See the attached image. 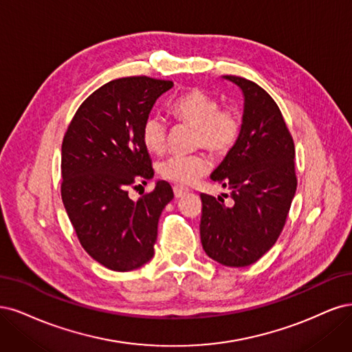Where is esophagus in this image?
Segmentation results:
<instances>
[{"mask_svg":"<svg viewBox=\"0 0 352 352\" xmlns=\"http://www.w3.org/2000/svg\"><path fill=\"white\" fill-rule=\"evenodd\" d=\"M187 192H188V188H186V187H183V186H175V187H174V195H175L177 199L186 196Z\"/></svg>","mask_w":352,"mask_h":352,"instance_id":"esophagus-1","label":"esophagus"}]
</instances>
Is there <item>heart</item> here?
<instances>
[{
	"label": "heart",
	"instance_id": "b5f03b06",
	"mask_svg": "<svg viewBox=\"0 0 352 352\" xmlns=\"http://www.w3.org/2000/svg\"><path fill=\"white\" fill-rule=\"evenodd\" d=\"M174 117L196 127V144L209 152L223 156L230 153L240 139L243 118L235 108L221 109V102L205 90L192 89L181 95L173 105ZM166 122L156 116L147 117L142 126V142L147 152L162 153L166 147ZM210 162L203 153L179 156L173 155L157 164V173L177 184H192L208 174Z\"/></svg>",
	"mask_w": 352,
	"mask_h": 352
}]
</instances>
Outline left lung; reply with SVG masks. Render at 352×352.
Returning a JSON list of instances; mask_svg holds the SVG:
<instances>
[{"instance_id":"1","label":"left lung","mask_w":352,"mask_h":352,"mask_svg":"<svg viewBox=\"0 0 352 352\" xmlns=\"http://www.w3.org/2000/svg\"><path fill=\"white\" fill-rule=\"evenodd\" d=\"M223 78L243 90V131L210 178L231 190L234 205L201 192L200 240L218 263L244 267L269 252L283 230L297 190L296 147L265 89L238 76Z\"/></svg>"}]
</instances>
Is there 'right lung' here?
<instances>
[{
  "instance_id": "right-lung-1",
  "label": "right lung",
  "mask_w": 352,
  "mask_h": 352,
  "mask_svg": "<svg viewBox=\"0 0 352 352\" xmlns=\"http://www.w3.org/2000/svg\"><path fill=\"white\" fill-rule=\"evenodd\" d=\"M173 86L146 76L108 82L78 107L64 134V208L86 253L111 270L129 272L149 262L160 217L174 199L166 181H157L139 200L129 197V187L153 177L142 126Z\"/></svg>"
}]
</instances>
